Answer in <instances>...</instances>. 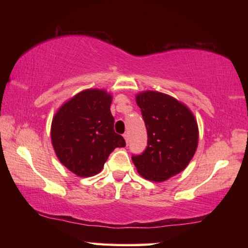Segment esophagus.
<instances>
[{"label": "esophagus", "instance_id": "34e87169", "mask_svg": "<svg viewBox=\"0 0 248 248\" xmlns=\"http://www.w3.org/2000/svg\"><path fill=\"white\" fill-rule=\"evenodd\" d=\"M124 140H125V143H129V134L128 133H124Z\"/></svg>", "mask_w": 248, "mask_h": 248}]
</instances>
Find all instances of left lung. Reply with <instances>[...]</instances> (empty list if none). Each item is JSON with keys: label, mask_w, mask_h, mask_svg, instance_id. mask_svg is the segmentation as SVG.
<instances>
[{"label": "left lung", "mask_w": 248, "mask_h": 248, "mask_svg": "<svg viewBox=\"0 0 248 248\" xmlns=\"http://www.w3.org/2000/svg\"><path fill=\"white\" fill-rule=\"evenodd\" d=\"M146 131L148 146L132 162L138 173L151 182L161 183L186 169L196 153L199 130L186 105L156 91L137 94Z\"/></svg>", "instance_id": "obj_1"}]
</instances>
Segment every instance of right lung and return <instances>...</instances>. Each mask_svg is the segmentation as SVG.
Segmentation results:
<instances>
[{"label":"right lung","instance_id":"obj_1","mask_svg":"<svg viewBox=\"0 0 248 248\" xmlns=\"http://www.w3.org/2000/svg\"><path fill=\"white\" fill-rule=\"evenodd\" d=\"M112 96L105 90L79 92L54 114L50 130L57 157L79 177H91L103 170L112 151L125 146L114 130L110 112Z\"/></svg>","mask_w":248,"mask_h":248}]
</instances>
